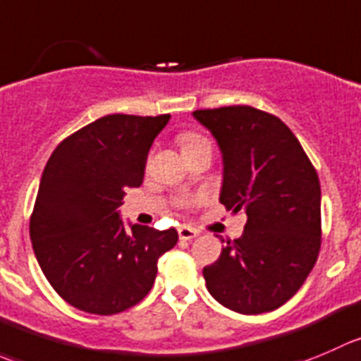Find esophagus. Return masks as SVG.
Instances as JSON below:
<instances>
[{"label": "esophagus", "instance_id": "1", "mask_svg": "<svg viewBox=\"0 0 361 361\" xmlns=\"http://www.w3.org/2000/svg\"><path fill=\"white\" fill-rule=\"evenodd\" d=\"M178 234H180L181 240H192V238L197 236V231L190 226H180L178 227Z\"/></svg>", "mask_w": 361, "mask_h": 361}]
</instances>
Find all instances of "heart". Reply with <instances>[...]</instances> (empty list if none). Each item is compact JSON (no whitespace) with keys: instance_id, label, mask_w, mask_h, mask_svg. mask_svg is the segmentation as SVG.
Wrapping results in <instances>:
<instances>
[{"instance_id":"b5f03b06","label":"heart","mask_w":361,"mask_h":361,"mask_svg":"<svg viewBox=\"0 0 361 361\" xmlns=\"http://www.w3.org/2000/svg\"><path fill=\"white\" fill-rule=\"evenodd\" d=\"M178 142H180V146H181V152L187 153V152H190V149H194V148H197V146L208 142V139L202 137L201 134H195V132H183V134L178 137Z\"/></svg>"}]
</instances>
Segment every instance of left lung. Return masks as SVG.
Masks as SVG:
<instances>
[{
  "instance_id": "left-lung-1",
  "label": "left lung",
  "mask_w": 361,
  "mask_h": 361,
  "mask_svg": "<svg viewBox=\"0 0 361 361\" xmlns=\"http://www.w3.org/2000/svg\"><path fill=\"white\" fill-rule=\"evenodd\" d=\"M224 159L220 202L245 231L204 266L209 295L240 314L271 312L296 295L321 248V187L288 125L250 106L194 111Z\"/></svg>"
}]
</instances>
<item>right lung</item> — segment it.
<instances>
[{
	"label": "right lung",
	"instance_id": "add662e5",
	"mask_svg": "<svg viewBox=\"0 0 361 361\" xmlns=\"http://www.w3.org/2000/svg\"><path fill=\"white\" fill-rule=\"evenodd\" d=\"M169 114H109L63 139L47 160L30 219L45 279L75 309L113 316L137 305L176 229H125L118 208L139 187L153 139Z\"/></svg>",
	"mask_w": 361,
	"mask_h": 361
}]
</instances>
